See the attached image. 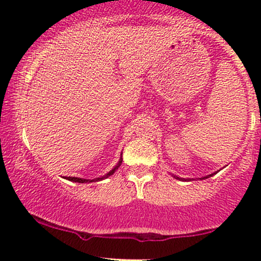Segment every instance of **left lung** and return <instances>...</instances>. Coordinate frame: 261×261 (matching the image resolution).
Wrapping results in <instances>:
<instances>
[{
  "instance_id": "1",
  "label": "left lung",
  "mask_w": 261,
  "mask_h": 261,
  "mask_svg": "<svg viewBox=\"0 0 261 261\" xmlns=\"http://www.w3.org/2000/svg\"><path fill=\"white\" fill-rule=\"evenodd\" d=\"M217 173V172H216ZM216 173H212V174H210V175H207V176H202V178H199V179H207L208 178V176H212V175H214V174H216ZM173 176H174V178L175 179H178V180H182V181H188V180H194V179H189V178H187V179H185V178H180V176H176V175H173Z\"/></svg>"
}]
</instances>
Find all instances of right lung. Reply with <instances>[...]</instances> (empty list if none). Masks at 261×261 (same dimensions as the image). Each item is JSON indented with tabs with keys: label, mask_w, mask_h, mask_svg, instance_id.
<instances>
[{
	"label": "right lung",
	"mask_w": 261,
	"mask_h": 261,
	"mask_svg": "<svg viewBox=\"0 0 261 261\" xmlns=\"http://www.w3.org/2000/svg\"><path fill=\"white\" fill-rule=\"evenodd\" d=\"M121 163H122V153H121V155H120V160H119L118 164H116V166L114 167V168H113L112 170H110L109 173H107L106 175L100 176V178H95V179H83V178H77V176H66L65 179H67V180H70V181H74V182H93V181H100V180H103V179L108 178V176L113 175L114 173H115V170L118 169L119 167L121 166Z\"/></svg>",
	"instance_id": "add662e5"
}]
</instances>
